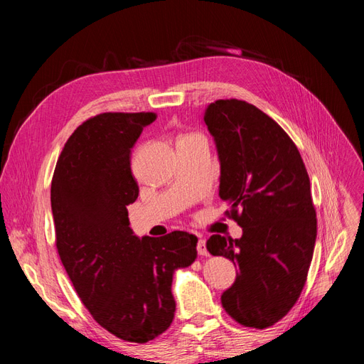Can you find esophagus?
<instances>
[{"label": "esophagus", "instance_id": "obj_1", "mask_svg": "<svg viewBox=\"0 0 364 364\" xmlns=\"http://www.w3.org/2000/svg\"><path fill=\"white\" fill-rule=\"evenodd\" d=\"M197 252H199V255L202 257H208V249H206V245H205V240H199L197 241Z\"/></svg>", "mask_w": 364, "mask_h": 364}]
</instances>
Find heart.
<instances>
[{"instance_id": "b5f03b06", "label": "heart", "mask_w": 364, "mask_h": 364, "mask_svg": "<svg viewBox=\"0 0 364 364\" xmlns=\"http://www.w3.org/2000/svg\"><path fill=\"white\" fill-rule=\"evenodd\" d=\"M186 136H191V135H186Z\"/></svg>"}]
</instances>
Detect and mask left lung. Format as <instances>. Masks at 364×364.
<instances>
[{
  "mask_svg": "<svg viewBox=\"0 0 364 364\" xmlns=\"http://www.w3.org/2000/svg\"><path fill=\"white\" fill-rule=\"evenodd\" d=\"M218 162V196L243 228L240 238L213 235L211 255L238 272L222 305L238 323L267 328L290 311L313 259L317 235L310 178L282 127L241 100H217L203 115Z\"/></svg>",
  "mask_w": 364,
  "mask_h": 364,
  "instance_id": "left-lung-1",
  "label": "left lung"
}]
</instances>
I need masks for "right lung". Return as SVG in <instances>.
I'll list each match as a JSON object with an SVG mask.
<instances>
[{"mask_svg": "<svg viewBox=\"0 0 364 364\" xmlns=\"http://www.w3.org/2000/svg\"><path fill=\"white\" fill-rule=\"evenodd\" d=\"M151 112H107L86 119L65 144L51 182L60 261L92 317L114 336L146 343L174 317L173 273L197 257V237L174 230L136 237L127 205L138 197L130 149Z\"/></svg>", "mask_w": 364, "mask_h": 364, "instance_id": "add662e5", "label": "right lung"}]
</instances>
